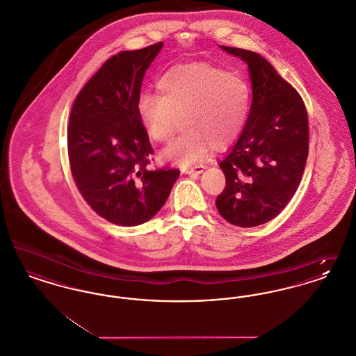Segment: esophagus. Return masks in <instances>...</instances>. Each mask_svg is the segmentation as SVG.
Returning a JSON list of instances; mask_svg holds the SVG:
<instances>
[{
  "instance_id": "esophagus-1",
  "label": "esophagus",
  "mask_w": 356,
  "mask_h": 356,
  "mask_svg": "<svg viewBox=\"0 0 356 356\" xmlns=\"http://www.w3.org/2000/svg\"><path fill=\"white\" fill-rule=\"evenodd\" d=\"M204 170L203 165H195V167H181V172L186 175H200Z\"/></svg>"
}]
</instances>
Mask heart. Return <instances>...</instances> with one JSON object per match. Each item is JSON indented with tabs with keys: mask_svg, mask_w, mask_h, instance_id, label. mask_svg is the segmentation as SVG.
Segmentation results:
<instances>
[{
	"mask_svg": "<svg viewBox=\"0 0 356 356\" xmlns=\"http://www.w3.org/2000/svg\"><path fill=\"white\" fill-rule=\"evenodd\" d=\"M160 95L143 92L137 113L153 141L167 143L176 118L184 134L163 152L167 161L191 165L211 144L222 148L243 131L251 106V90L236 73L208 64H188L167 70L157 81Z\"/></svg>",
	"mask_w": 356,
	"mask_h": 356,
	"instance_id": "obj_1",
	"label": "heart"
}]
</instances>
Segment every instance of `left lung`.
<instances>
[{
  "mask_svg": "<svg viewBox=\"0 0 356 356\" xmlns=\"http://www.w3.org/2000/svg\"><path fill=\"white\" fill-rule=\"evenodd\" d=\"M220 49L247 64L252 102L244 129L219 163L225 188L216 207L228 222L256 227L276 218L299 186L308 156V118L296 89L264 57Z\"/></svg>",
  "mask_w": 356,
  "mask_h": 356,
  "instance_id": "obj_1",
  "label": "left lung"
}]
</instances>
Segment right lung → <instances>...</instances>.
Returning <instances> with one entry per match:
<instances>
[{"label": "right lung", "mask_w": 356, "mask_h": 356, "mask_svg": "<svg viewBox=\"0 0 356 356\" xmlns=\"http://www.w3.org/2000/svg\"><path fill=\"white\" fill-rule=\"evenodd\" d=\"M161 48L159 42L106 60L77 95L69 118L76 186L97 215L122 227L151 220L180 175L148 168L153 149L137 113L144 74Z\"/></svg>", "instance_id": "add662e5"}]
</instances>
